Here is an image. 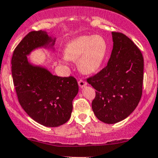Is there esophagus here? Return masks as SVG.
Masks as SVG:
<instances>
[{"label": "esophagus", "mask_w": 158, "mask_h": 158, "mask_svg": "<svg viewBox=\"0 0 158 158\" xmlns=\"http://www.w3.org/2000/svg\"><path fill=\"white\" fill-rule=\"evenodd\" d=\"M78 85H79V87L80 88H83L84 86H86L87 85V83L86 82V81H83V80H80V81H78Z\"/></svg>", "instance_id": "1"}]
</instances>
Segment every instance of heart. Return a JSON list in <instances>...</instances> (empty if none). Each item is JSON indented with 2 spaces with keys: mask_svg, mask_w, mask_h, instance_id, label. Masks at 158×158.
<instances>
[{
  "mask_svg": "<svg viewBox=\"0 0 158 158\" xmlns=\"http://www.w3.org/2000/svg\"><path fill=\"white\" fill-rule=\"evenodd\" d=\"M108 46L103 36L84 35L68 43L64 54L66 60H77V66L85 74H92L101 67Z\"/></svg>",
  "mask_w": 158,
  "mask_h": 158,
  "instance_id": "1",
  "label": "heart"
}]
</instances>
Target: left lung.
Listing matches in <instances>:
<instances>
[{
	"label": "left lung",
	"instance_id": "8db88e82",
	"mask_svg": "<svg viewBox=\"0 0 158 158\" xmlns=\"http://www.w3.org/2000/svg\"><path fill=\"white\" fill-rule=\"evenodd\" d=\"M113 49L104 69L87 82L96 90L92 103L98 120L114 124L134 112L142 95L143 57L134 42L119 32H112Z\"/></svg>",
	"mask_w": 158,
	"mask_h": 158
}]
</instances>
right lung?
Listing matches in <instances>:
<instances>
[{
    "label": "right lung",
    "mask_w": 158,
    "mask_h": 158,
    "mask_svg": "<svg viewBox=\"0 0 158 158\" xmlns=\"http://www.w3.org/2000/svg\"><path fill=\"white\" fill-rule=\"evenodd\" d=\"M55 41L56 38L47 31H31L17 46L12 58L13 82L20 106L31 119L47 127H57L69 120L72 101L79 89L75 77L54 75L29 59L35 49L54 52Z\"/></svg>",
    "instance_id": "right-lung-1"
}]
</instances>
